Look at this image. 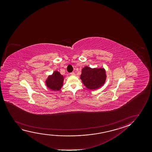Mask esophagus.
Wrapping results in <instances>:
<instances>
[{"instance_id": "1", "label": "esophagus", "mask_w": 152, "mask_h": 152, "mask_svg": "<svg viewBox=\"0 0 152 152\" xmlns=\"http://www.w3.org/2000/svg\"><path fill=\"white\" fill-rule=\"evenodd\" d=\"M70 75L74 76V75H75V74L74 72H72V73H70Z\"/></svg>"}]
</instances>
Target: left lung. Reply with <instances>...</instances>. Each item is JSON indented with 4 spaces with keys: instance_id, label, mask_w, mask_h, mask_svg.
<instances>
[{
    "instance_id": "left-lung-1",
    "label": "left lung",
    "mask_w": 152,
    "mask_h": 152,
    "mask_svg": "<svg viewBox=\"0 0 152 152\" xmlns=\"http://www.w3.org/2000/svg\"><path fill=\"white\" fill-rule=\"evenodd\" d=\"M104 69H91L85 66L82 69L80 79L86 87L90 90L102 87L106 80V75Z\"/></svg>"
}]
</instances>
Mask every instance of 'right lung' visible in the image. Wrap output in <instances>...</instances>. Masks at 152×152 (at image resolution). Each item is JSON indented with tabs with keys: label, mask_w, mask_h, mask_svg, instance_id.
I'll return each mask as SVG.
<instances>
[{
	"label": "right lung",
	"mask_w": 152,
	"mask_h": 152,
	"mask_svg": "<svg viewBox=\"0 0 152 152\" xmlns=\"http://www.w3.org/2000/svg\"><path fill=\"white\" fill-rule=\"evenodd\" d=\"M64 76L58 71H55L52 75L48 77L46 81V86L50 89L56 91L62 87Z\"/></svg>",
	"instance_id": "1"
}]
</instances>
